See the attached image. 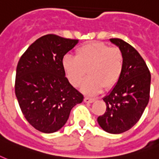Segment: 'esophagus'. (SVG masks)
Returning a JSON list of instances; mask_svg holds the SVG:
<instances>
[{
  "label": "esophagus",
  "mask_w": 159,
  "mask_h": 159,
  "mask_svg": "<svg viewBox=\"0 0 159 159\" xmlns=\"http://www.w3.org/2000/svg\"><path fill=\"white\" fill-rule=\"evenodd\" d=\"M94 101H95L94 98H89V97L84 98V102H85V103H93V102H94Z\"/></svg>",
  "instance_id": "1"
}]
</instances>
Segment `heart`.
<instances>
[{
  "label": "heart",
  "instance_id": "obj_1",
  "mask_svg": "<svg viewBox=\"0 0 159 159\" xmlns=\"http://www.w3.org/2000/svg\"><path fill=\"white\" fill-rule=\"evenodd\" d=\"M65 75L71 85L77 88L90 75L83 86L86 94L96 95L102 89H111L117 84L124 68L121 50L96 42L77 48L75 57L66 56L62 61Z\"/></svg>",
  "mask_w": 159,
  "mask_h": 159
}]
</instances>
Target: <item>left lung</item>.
<instances>
[{"label":"left lung","mask_w":159,"mask_h":159,"mask_svg":"<svg viewBox=\"0 0 159 159\" xmlns=\"http://www.w3.org/2000/svg\"><path fill=\"white\" fill-rule=\"evenodd\" d=\"M110 41L121 50L124 68L117 84L103 98L106 111L97 120L103 130L120 134L136 124L148 105L151 74L134 47L120 39H110Z\"/></svg>","instance_id":"obj_1"}]
</instances>
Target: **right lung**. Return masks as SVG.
Here are the masks:
<instances>
[{
    "mask_svg": "<svg viewBox=\"0 0 159 159\" xmlns=\"http://www.w3.org/2000/svg\"><path fill=\"white\" fill-rule=\"evenodd\" d=\"M78 43L56 34L34 41L17 63L15 93L29 124L43 133L56 132L67 121L83 95L70 85L62 68L64 56Z\"/></svg>",
    "mask_w": 159,
    "mask_h": 159,
    "instance_id": "1",
    "label": "right lung"
}]
</instances>
